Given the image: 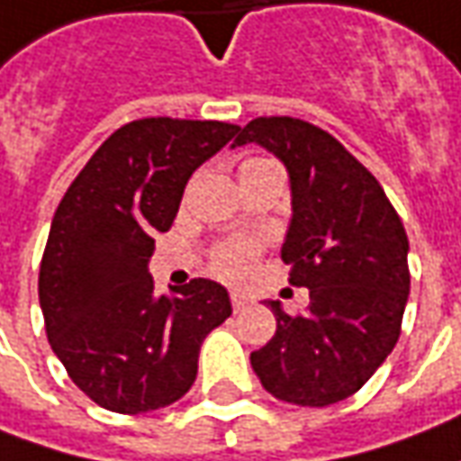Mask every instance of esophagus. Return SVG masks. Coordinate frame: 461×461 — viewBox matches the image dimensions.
<instances>
[{
  "label": "esophagus",
  "instance_id": "34e87169",
  "mask_svg": "<svg viewBox=\"0 0 461 461\" xmlns=\"http://www.w3.org/2000/svg\"><path fill=\"white\" fill-rule=\"evenodd\" d=\"M230 298H231V309H234V313L245 311L247 303H249V298H247L245 294H240V291H234V294H231Z\"/></svg>",
  "mask_w": 461,
  "mask_h": 461
}]
</instances>
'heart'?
I'll return each mask as SVG.
<instances>
[{"label": "heart", "instance_id": "b5f03b06", "mask_svg": "<svg viewBox=\"0 0 461 461\" xmlns=\"http://www.w3.org/2000/svg\"><path fill=\"white\" fill-rule=\"evenodd\" d=\"M260 255V245L252 240H224L212 249V270L224 280H242L249 276L252 265Z\"/></svg>", "mask_w": 461, "mask_h": 461}]
</instances>
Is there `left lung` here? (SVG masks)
Masks as SVG:
<instances>
[{"label": "left lung", "instance_id": "8db88e82", "mask_svg": "<svg viewBox=\"0 0 461 461\" xmlns=\"http://www.w3.org/2000/svg\"><path fill=\"white\" fill-rule=\"evenodd\" d=\"M258 142L288 167L294 219L283 245L306 313L278 301L276 337L249 355L262 388L295 405L357 393L401 337L411 291L408 237L383 185L337 137L295 117H258L234 140Z\"/></svg>", "mask_w": 461, "mask_h": 461}]
</instances>
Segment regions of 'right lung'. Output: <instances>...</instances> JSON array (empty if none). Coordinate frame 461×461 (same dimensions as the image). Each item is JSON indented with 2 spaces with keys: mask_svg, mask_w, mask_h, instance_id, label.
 Listing matches in <instances>:
<instances>
[{
  "mask_svg": "<svg viewBox=\"0 0 461 461\" xmlns=\"http://www.w3.org/2000/svg\"><path fill=\"white\" fill-rule=\"evenodd\" d=\"M240 132L216 120L145 117L106 137L60 199L41 260L45 334L96 405L148 413L183 398L227 291L194 278L155 295L148 260L191 173Z\"/></svg>",
  "mask_w": 461,
  "mask_h": 461,
  "instance_id": "1",
  "label": "right lung"
}]
</instances>
